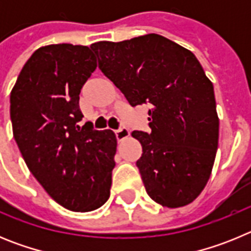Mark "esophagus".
Listing matches in <instances>:
<instances>
[{"label":"esophagus","mask_w":251,"mask_h":251,"mask_svg":"<svg viewBox=\"0 0 251 251\" xmlns=\"http://www.w3.org/2000/svg\"><path fill=\"white\" fill-rule=\"evenodd\" d=\"M115 137L118 141H123V139L128 138L129 137V129L126 127H121L119 129L115 130Z\"/></svg>","instance_id":"1"}]
</instances>
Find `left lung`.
<instances>
[{
	"label": "left lung",
	"instance_id": "obj_1",
	"mask_svg": "<svg viewBox=\"0 0 251 251\" xmlns=\"http://www.w3.org/2000/svg\"><path fill=\"white\" fill-rule=\"evenodd\" d=\"M90 48L130 105H151V132H132L147 194L166 207L191 203L210 178L219 143L214 86L199 60L157 34Z\"/></svg>",
	"mask_w": 251,
	"mask_h": 251
}]
</instances>
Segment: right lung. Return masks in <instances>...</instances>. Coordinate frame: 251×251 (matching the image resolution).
<instances>
[{
  "label": "right lung",
  "mask_w": 251,
  "mask_h": 251,
  "mask_svg": "<svg viewBox=\"0 0 251 251\" xmlns=\"http://www.w3.org/2000/svg\"><path fill=\"white\" fill-rule=\"evenodd\" d=\"M97 69L88 46L37 49L22 68L10 97L13 137L28 170L68 210H97L110 196L117 138L79 122V94Z\"/></svg>",
  "instance_id": "obj_1"
}]
</instances>
